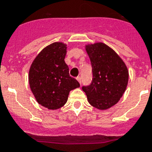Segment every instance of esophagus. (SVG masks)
<instances>
[{"instance_id": "obj_1", "label": "esophagus", "mask_w": 152, "mask_h": 152, "mask_svg": "<svg viewBox=\"0 0 152 152\" xmlns=\"http://www.w3.org/2000/svg\"><path fill=\"white\" fill-rule=\"evenodd\" d=\"M76 80H77V81H78L79 83H80V84H81V78L80 77V76H77L76 77Z\"/></svg>"}]
</instances>
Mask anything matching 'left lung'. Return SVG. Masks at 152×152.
Wrapping results in <instances>:
<instances>
[{"mask_svg": "<svg viewBox=\"0 0 152 152\" xmlns=\"http://www.w3.org/2000/svg\"><path fill=\"white\" fill-rule=\"evenodd\" d=\"M92 66L93 80L83 87L88 102L105 110L118 102L125 93L129 81V70L119 55L103 42L85 45Z\"/></svg>", "mask_w": 152, "mask_h": 152, "instance_id": "1", "label": "left lung"}]
</instances>
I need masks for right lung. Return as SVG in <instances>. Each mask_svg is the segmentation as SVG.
<instances>
[{"instance_id":"add662e5","label":"right lung","mask_w":152,"mask_h":152,"mask_svg":"<svg viewBox=\"0 0 152 152\" xmlns=\"http://www.w3.org/2000/svg\"><path fill=\"white\" fill-rule=\"evenodd\" d=\"M66 44L53 42L37 55L29 69L30 88L38 103L49 110H57L66 103L70 91L80 87L69 76L64 62Z\"/></svg>"}]
</instances>
